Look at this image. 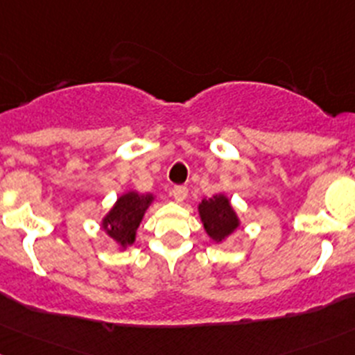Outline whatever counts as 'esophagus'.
Wrapping results in <instances>:
<instances>
[{
	"label": "esophagus",
	"instance_id": "1",
	"mask_svg": "<svg viewBox=\"0 0 355 355\" xmlns=\"http://www.w3.org/2000/svg\"><path fill=\"white\" fill-rule=\"evenodd\" d=\"M173 196L176 202H184L186 196H188V188H186V186H174Z\"/></svg>",
	"mask_w": 355,
	"mask_h": 355
}]
</instances>
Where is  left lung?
<instances>
[{"label": "left lung", "mask_w": 355, "mask_h": 355, "mask_svg": "<svg viewBox=\"0 0 355 355\" xmlns=\"http://www.w3.org/2000/svg\"><path fill=\"white\" fill-rule=\"evenodd\" d=\"M200 217H202L205 231L215 241H222L237 227V217L224 195L203 200L200 203Z\"/></svg>", "instance_id": "obj_1"}]
</instances>
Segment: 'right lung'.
<instances>
[{
    "mask_svg": "<svg viewBox=\"0 0 355 355\" xmlns=\"http://www.w3.org/2000/svg\"><path fill=\"white\" fill-rule=\"evenodd\" d=\"M152 200V195H138L135 191L123 195L111 214L104 218V229L109 236L123 246L133 243L135 232Z\"/></svg>",
    "mask_w": 355,
    "mask_h": 355,
    "instance_id": "right-lung-1",
    "label": "right lung"
}]
</instances>
